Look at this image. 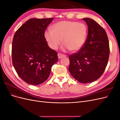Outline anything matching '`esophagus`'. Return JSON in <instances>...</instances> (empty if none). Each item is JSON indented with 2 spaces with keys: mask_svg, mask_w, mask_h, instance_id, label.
Here are the masks:
<instances>
[{
  "mask_svg": "<svg viewBox=\"0 0 120 120\" xmlns=\"http://www.w3.org/2000/svg\"><path fill=\"white\" fill-rule=\"evenodd\" d=\"M57 56H58V58H59V59H61V58H63L64 57H66V56L64 55V54H63L60 53H58Z\"/></svg>",
  "mask_w": 120,
  "mask_h": 120,
  "instance_id": "34e87169",
  "label": "esophagus"
}]
</instances>
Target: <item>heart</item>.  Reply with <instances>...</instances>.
I'll list each match as a JSON object with an SVG mask.
<instances>
[{
  "mask_svg": "<svg viewBox=\"0 0 120 120\" xmlns=\"http://www.w3.org/2000/svg\"><path fill=\"white\" fill-rule=\"evenodd\" d=\"M45 41L50 48L56 50L63 41L64 50L78 52L85 45L88 28L83 23L72 21H61L54 24L52 30L45 31Z\"/></svg>",
  "mask_w": 120,
  "mask_h": 120,
  "instance_id": "b5f03b06",
  "label": "heart"
}]
</instances>
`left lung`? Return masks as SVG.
Wrapping results in <instances>:
<instances>
[{
  "instance_id": "1",
  "label": "left lung",
  "mask_w": 120,
  "mask_h": 120,
  "mask_svg": "<svg viewBox=\"0 0 120 120\" xmlns=\"http://www.w3.org/2000/svg\"><path fill=\"white\" fill-rule=\"evenodd\" d=\"M88 26L85 45L69 56L68 71L76 80L86 83L96 81L102 75L110 54L109 43L106 31L94 20L82 19Z\"/></svg>"
}]
</instances>
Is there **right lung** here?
<instances>
[{
  "instance_id": "right-lung-1",
  "label": "right lung",
  "mask_w": 120,
  "mask_h": 120,
  "mask_svg": "<svg viewBox=\"0 0 120 120\" xmlns=\"http://www.w3.org/2000/svg\"><path fill=\"white\" fill-rule=\"evenodd\" d=\"M53 19H31L18 29L13 37V67L19 77L30 85L45 82L52 65L58 61L57 52L48 46L44 36Z\"/></svg>"
}]
</instances>
